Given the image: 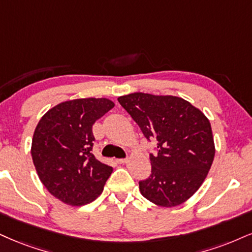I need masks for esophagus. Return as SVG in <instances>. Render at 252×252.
I'll use <instances>...</instances> for the list:
<instances>
[{
    "instance_id": "esophagus-1",
    "label": "esophagus",
    "mask_w": 252,
    "mask_h": 252,
    "mask_svg": "<svg viewBox=\"0 0 252 252\" xmlns=\"http://www.w3.org/2000/svg\"><path fill=\"white\" fill-rule=\"evenodd\" d=\"M116 161H117L118 163H126L127 162V159L125 158V159H117Z\"/></svg>"
}]
</instances>
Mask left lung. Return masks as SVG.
I'll return each mask as SVG.
<instances>
[{
    "label": "left lung",
    "instance_id": "8db88e82",
    "mask_svg": "<svg viewBox=\"0 0 252 252\" xmlns=\"http://www.w3.org/2000/svg\"><path fill=\"white\" fill-rule=\"evenodd\" d=\"M157 153L152 173L139 181L142 196L161 207H175L201 187L214 161L212 126L190 102L173 95L135 92L118 98Z\"/></svg>",
    "mask_w": 252,
    "mask_h": 252
}]
</instances>
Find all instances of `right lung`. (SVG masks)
<instances>
[{
  "label": "right lung",
  "instance_id": "obj_1",
  "mask_svg": "<svg viewBox=\"0 0 252 252\" xmlns=\"http://www.w3.org/2000/svg\"><path fill=\"white\" fill-rule=\"evenodd\" d=\"M114 104L106 98L64 101L37 125L31 157L51 195L70 206H84L101 194L113 168L92 154L93 124Z\"/></svg>",
  "mask_w": 252,
  "mask_h": 252
}]
</instances>
